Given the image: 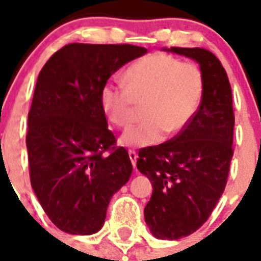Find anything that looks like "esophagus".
<instances>
[{"mask_svg": "<svg viewBox=\"0 0 261 261\" xmlns=\"http://www.w3.org/2000/svg\"><path fill=\"white\" fill-rule=\"evenodd\" d=\"M128 155H130L131 163H133V165L135 167V164H137V159H138V154H137V151L133 150V149H130V150H128Z\"/></svg>", "mask_w": 261, "mask_h": 261, "instance_id": "34e87169", "label": "esophagus"}]
</instances>
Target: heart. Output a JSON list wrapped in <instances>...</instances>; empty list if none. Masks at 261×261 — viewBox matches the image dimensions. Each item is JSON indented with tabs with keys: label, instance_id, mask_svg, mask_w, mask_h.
Wrapping results in <instances>:
<instances>
[{
	"label": "heart",
	"instance_id": "obj_1",
	"mask_svg": "<svg viewBox=\"0 0 261 261\" xmlns=\"http://www.w3.org/2000/svg\"><path fill=\"white\" fill-rule=\"evenodd\" d=\"M123 86L107 83L100 90V106L107 120L124 128L134 120L138 106L145 120L124 131L123 146L157 145L165 135H176L190 126L204 94V74L191 62L155 53L135 61L122 77Z\"/></svg>",
	"mask_w": 261,
	"mask_h": 261
}]
</instances>
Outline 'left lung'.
I'll return each instance as SVG.
<instances>
[{
	"label": "left lung",
	"mask_w": 261,
	"mask_h": 261,
	"mask_svg": "<svg viewBox=\"0 0 261 261\" xmlns=\"http://www.w3.org/2000/svg\"><path fill=\"white\" fill-rule=\"evenodd\" d=\"M168 51L195 59L204 74V94L186 130L167 142L141 149L137 168L153 184L145 221L154 237L178 240L192 234L211 215L226 187L234 112L222 63L200 47Z\"/></svg>",
	"instance_id": "1"
}]
</instances>
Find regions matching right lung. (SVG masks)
<instances>
[{
    "instance_id": "obj_1",
    "label": "right lung",
    "mask_w": 261,
    "mask_h": 261,
    "mask_svg": "<svg viewBox=\"0 0 261 261\" xmlns=\"http://www.w3.org/2000/svg\"><path fill=\"white\" fill-rule=\"evenodd\" d=\"M146 53L133 44L70 43L39 73L28 112L30 178L61 230H100L112 195L130 178L133 164L108 130L100 90L118 69Z\"/></svg>"
}]
</instances>
